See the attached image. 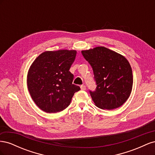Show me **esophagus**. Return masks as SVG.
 <instances>
[{
    "label": "esophagus",
    "mask_w": 155,
    "mask_h": 155,
    "mask_svg": "<svg viewBox=\"0 0 155 155\" xmlns=\"http://www.w3.org/2000/svg\"><path fill=\"white\" fill-rule=\"evenodd\" d=\"M80 88H81V89L82 91H85V90H86V86H85V85H81Z\"/></svg>",
    "instance_id": "1"
}]
</instances>
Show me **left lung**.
Wrapping results in <instances>:
<instances>
[{
	"mask_svg": "<svg viewBox=\"0 0 155 155\" xmlns=\"http://www.w3.org/2000/svg\"><path fill=\"white\" fill-rule=\"evenodd\" d=\"M91 65L96 83L95 91H90L96 107L112 110L127 100L133 88L132 68L124 56L104 46L81 51Z\"/></svg>",
	"mask_w": 155,
	"mask_h": 155,
	"instance_id": "1",
	"label": "left lung"
}]
</instances>
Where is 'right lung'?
Segmentation results:
<instances>
[{"mask_svg": "<svg viewBox=\"0 0 155 155\" xmlns=\"http://www.w3.org/2000/svg\"><path fill=\"white\" fill-rule=\"evenodd\" d=\"M76 50L46 51L37 57L28 70L27 85L35 104L48 113L62 111L70 105L80 87L72 84L69 71Z\"/></svg>", "mask_w": 155, "mask_h": 155, "instance_id": "add662e5", "label": "right lung"}]
</instances>
